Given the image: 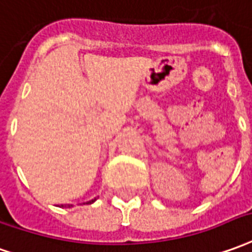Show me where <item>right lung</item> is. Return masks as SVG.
Instances as JSON below:
<instances>
[{
    "mask_svg": "<svg viewBox=\"0 0 252 252\" xmlns=\"http://www.w3.org/2000/svg\"><path fill=\"white\" fill-rule=\"evenodd\" d=\"M94 200H95V199L90 200V202H87V203H93V202H94ZM61 206H63V205H61ZM71 206H72V205H68V206H66V207H71Z\"/></svg>",
    "mask_w": 252,
    "mask_h": 252,
    "instance_id": "right-lung-1",
    "label": "right lung"
}]
</instances>
